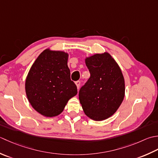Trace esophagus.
<instances>
[{
    "mask_svg": "<svg viewBox=\"0 0 158 158\" xmlns=\"http://www.w3.org/2000/svg\"><path fill=\"white\" fill-rule=\"evenodd\" d=\"M76 86H77V89H79L80 86V81H76Z\"/></svg>",
    "mask_w": 158,
    "mask_h": 158,
    "instance_id": "1",
    "label": "esophagus"
}]
</instances>
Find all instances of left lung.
I'll list each match as a JSON object with an SVG mask.
<instances>
[{
    "mask_svg": "<svg viewBox=\"0 0 158 158\" xmlns=\"http://www.w3.org/2000/svg\"><path fill=\"white\" fill-rule=\"evenodd\" d=\"M91 76L79 91L85 114L100 121L113 115L125 97V80L120 67L107 52L86 57Z\"/></svg>",
    "mask_w": 158,
    "mask_h": 158,
    "instance_id": "obj_1",
    "label": "left lung"
}]
</instances>
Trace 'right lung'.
<instances>
[{
  "mask_svg": "<svg viewBox=\"0 0 158 158\" xmlns=\"http://www.w3.org/2000/svg\"><path fill=\"white\" fill-rule=\"evenodd\" d=\"M69 54L44 50L32 65L25 81L28 102L38 113L53 117L62 112L69 99L77 94L67 65Z\"/></svg>",
  "mask_w": 158,
  "mask_h": 158,
  "instance_id": "obj_1",
  "label": "right lung"
}]
</instances>
